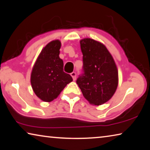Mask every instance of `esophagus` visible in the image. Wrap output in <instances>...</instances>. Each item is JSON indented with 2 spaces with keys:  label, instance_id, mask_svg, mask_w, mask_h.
Instances as JSON below:
<instances>
[{
  "label": "esophagus",
  "instance_id": "34e87169",
  "mask_svg": "<svg viewBox=\"0 0 150 150\" xmlns=\"http://www.w3.org/2000/svg\"><path fill=\"white\" fill-rule=\"evenodd\" d=\"M71 75L73 81H75L76 79V73L75 71H73L71 73Z\"/></svg>",
  "mask_w": 150,
  "mask_h": 150
}]
</instances>
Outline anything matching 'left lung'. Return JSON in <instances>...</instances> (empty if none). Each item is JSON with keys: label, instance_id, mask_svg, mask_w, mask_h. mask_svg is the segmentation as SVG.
<instances>
[{"label": "left lung", "instance_id": "8db88e82", "mask_svg": "<svg viewBox=\"0 0 150 150\" xmlns=\"http://www.w3.org/2000/svg\"><path fill=\"white\" fill-rule=\"evenodd\" d=\"M84 73L77 83L84 97L93 105L108 101L116 92L118 72L112 56L102 43L91 38L80 40Z\"/></svg>", "mask_w": 150, "mask_h": 150}]
</instances>
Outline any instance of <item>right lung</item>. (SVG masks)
<instances>
[{
    "label": "right lung",
    "mask_w": 150,
    "mask_h": 150,
    "mask_svg": "<svg viewBox=\"0 0 150 150\" xmlns=\"http://www.w3.org/2000/svg\"><path fill=\"white\" fill-rule=\"evenodd\" d=\"M61 45L59 40L48 43L40 52L32 71V89L44 102L56 98L73 81L71 76L63 71V62L59 55Z\"/></svg>",
    "instance_id": "right-lung-1"
}]
</instances>
